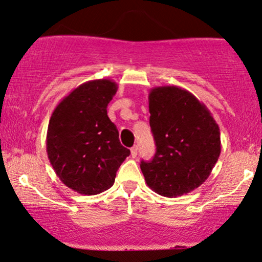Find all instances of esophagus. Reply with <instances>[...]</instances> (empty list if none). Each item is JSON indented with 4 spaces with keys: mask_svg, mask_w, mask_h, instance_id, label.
Segmentation results:
<instances>
[{
    "mask_svg": "<svg viewBox=\"0 0 262 262\" xmlns=\"http://www.w3.org/2000/svg\"><path fill=\"white\" fill-rule=\"evenodd\" d=\"M137 154H138V146L134 145L133 148L130 149V155H132V158H135V156H137Z\"/></svg>",
    "mask_w": 262,
    "mask_h": 262,
    "instance_id": "esophagus-1",
    "label": "esophagus"
}]
</instances>
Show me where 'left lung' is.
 <instances>
[{"label":"left lung","mask_w":262,"mask_h":262,"mask_svg":"<svg viewBox=\"0 0 262 262\" xmlns=\"http://www.w3.org/2000/svg\"><path fill=\"white\" fill-rule=\"evenodd\" d=\"M149 112L156 152L140 164L146 185L164 197L198 188L221 155V132L212 113L179 86L150 90Z\"/></svg>","instance_id":"obj_1"}]
</instances>
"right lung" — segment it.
<instances>
[{
	"instance_id": "1",
	"label": "right lung",
	"mask_w": 262,
	"mask_h": 262,
	"mask_svg": "<svg viewBox=\"0 0 262 262\" xmlns=\"http://www.w3.org/2000/svg\"><path fill=\"white\" fill-rule=\"evenodd\" d=\"M118 85L87 81L65 96L50 117L48 159L61 182L80 194H98L113 186L117 170L130 154L107 116Z\"/></svg>"
}]
</instances>
